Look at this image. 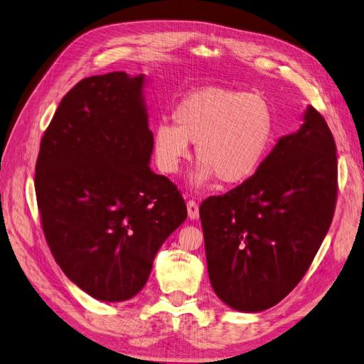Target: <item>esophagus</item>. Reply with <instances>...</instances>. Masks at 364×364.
<instances>
[{
	"label": "esophagus",
	"mask_w": 364,
	"mask_h": 364,
	"mask_svg": "<svg viewBox=\"0 0 364 364\" xmlns=\"http://www.w3.org/2000/svg\"><path fill=\"white\" fill-rule=\"evenodd\" d=\"M187 211H188V218L190 219H198L199 218V205L194 200L187 202Z\"/></svg>",
	"instance_id": "esophagus-1"
}]
</instances>
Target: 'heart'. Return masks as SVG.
I'll use <instances>...</instances> for the list:
<instances>
[{
    "instance_id": "heart-1",
    "label": "heart",
    "mask_w": 364,
    "mask_h": 364,
    "mask_svg": "<svg viewBox=\"0 0 364 364\" xmlns=\"http://www.w3.org/2000/svg\"><path fill=\"white\" fill-rule=\"evenodd\" d=\"M174 125L159 123L153 149L159 170L173 176L196 145L200 161L193 174L196 187L219 177L239 185L259 171L274 139V112L259 94L208 86L185 95L173 112Z\"/></svg>"
}]
</instances>
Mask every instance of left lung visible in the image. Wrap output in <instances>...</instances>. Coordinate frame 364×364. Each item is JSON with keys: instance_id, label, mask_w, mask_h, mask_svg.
<instances>
[{"instance_id": "obj_1", "label": "left lung", "mask_w": 364, "mask_h": 364, "mask_svg": "<svg viewBox=\"0 0 364 364\" xmlns=\"http://www.w3.org/2000/svg\"><path fill=\"white\" fill-rule=\"evenodd\" d=\"M301 120L250 181L199 208L211 287L237 312H262L287 296L332 223L335 140L310 105Z\"/></svg>"}]
</instances>
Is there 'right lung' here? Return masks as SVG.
I'll return each mask as SVG.
<instances>
[{
  "instance_id": "obj_1",
  "label": "right lung",
  "mask_w": 364,
  "mask_h": 364,
  "mask_svg": "<svg viewBox=\"0 0 364 364\" xmlns=\"http://www.w3.org/2000/svg\"><path fill=\"white\" fill-rule=\"evenodd\" d=\"M144 74L83 78L44 132L35 193L44 236L66 277L106 303L146 284L156 255L187 219L174 183L149 168Z\"/></svg>"
}]
</instances>
